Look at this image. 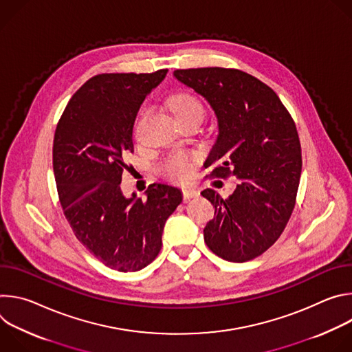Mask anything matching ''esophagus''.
Instances as JSON below:
<instances>
[{
	"mask_svg": "<svg viewBox=\"0 0 352 352\" xmlns=\"http://www.w3.org/2000/svg\"><path fill=\"white\" fill-rule=\"evenodd\" d=\"M182 195H184V199L197 197V196H199V190H196V189H190V188H182Z\"/></svg>",
	"mask_w": 352,
	"mask_h": 352,
	"instance_id": "esophagus-1",
	"label": "esophagus"
}]
</instances>
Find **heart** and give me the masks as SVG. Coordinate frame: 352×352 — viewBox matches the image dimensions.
Segmentation results:
<instances>
[{
  "label": "heart",
  "mask_w": 352,
  "mask_h": 352,
  "mask_svg": "<svg viewBox=\"0 0 352 352\" xmlns=\"http://www.w3.org/2000/svg\"><path fill=\"white\" fill-rule=\"evenodd\" d=\"M171 111L175 118L188 117V116H200L205 117V107L197 97L190 93H179L171 100ZM193 157L189 153L178 152L171 155L162 166L163 174L173 181H186L193 173Z\"/></svg>",
  "instance_id": "1"
}]
</instances>
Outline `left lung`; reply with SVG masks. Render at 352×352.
<instances>
[{
	"label": "left lung",
	"instance_id": "8db88e82",
	"mask_svg": "<svg viewBox=\"0 0 352 352\" xmlns=\"http://www.w3.org/2000/svg\"><path fill=\"white\" fill-rule=\"evenodd\" d=\"M174 76L204 96L217 117L205 167L238 179L227 199L210 188L202 192L214 206L205 242L228 262L252 261L278 239L295 206L302 170L295 122L274 90L246 72L213 67Z\"/></svg>",
	"mask_w": 352,
	"mask_h": 352
}]
</instances>
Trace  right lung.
Masks as SVG:
<instances>
[{
  "label": "right lung",
  "mask_w": 352,
  "mask_h": 352,
  "mask_svg": "<svg viewBox=\"0 0 352 352\" xmlns=\"http://www.w3.org/2000/svg\"><path fill=\"white\" fill-rule=\"evenodd\" d=\"M166 75L160 69L90 78L69 100L54 135L56 184L75 236L100 262L124 273L155 261L164 224L182 202L181 190L167 184L150 185L146 199L121 190L135 118Z\"/></svg>",
  "instance_id": "add662e5"
}]
</instances>
